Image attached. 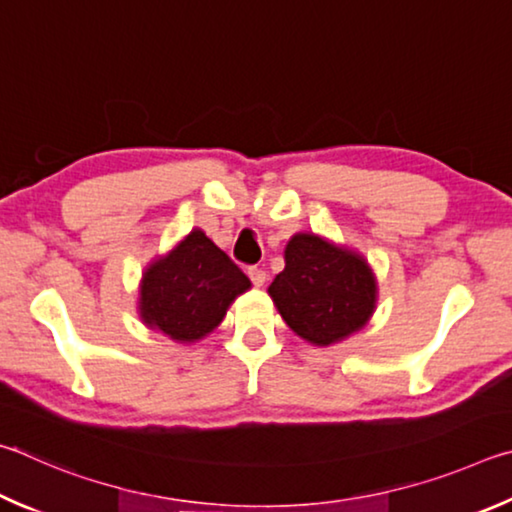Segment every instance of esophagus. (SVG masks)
I'll list each match as a JSON object with an SVG mask.
<instances>
[{
  "label": "esophagus",
  "instance_id": "1",
  "mask_svg": "<svg viewBox=\"0 0 512 512\" xmlns=\"http://www.w3.org/2000/svg\"><path fill=\"white\" fill-rule=\"evenodd\" d=\"M249 279H251V283H254V285H263L265 283V279H267V274H265V270H263V267H249Z\"/></svg>",
  "mask_w": 512,
  "mask_h": 512
}]
</instances>
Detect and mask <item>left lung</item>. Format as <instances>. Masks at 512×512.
Listing matches in <instances>:
<instances>
[{
    "label": "left lung",
    "mask_w": 512,
    "mask_h": 512,
    "mask_svg": "<svg viewBox=\"0 0 512 512\" xmlns=\"http://www.w3.org/2000/svg\"><path fill=\"white\" fill-rule=\"evenodd\" d=\"M375 290L371 267L360 254L315 233H297L285 247V270L267 292L294 333L310 344L330 346L369 321Z\"/></svg>",
    "instance_id": "left-lung-1"
}]
</instances>
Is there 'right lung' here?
Segmentation results:
<instances>
[{
	"label": "right lung",
	"mask_w": 512,
	"mask_h": 512,
	"mask_svg": "<svg viewBox=\"0 0 512 512\" xmlns=\"http://www.w3.org/2000/svg\"><path fill=\"white\" fill-rule=\"evenodd\" d=\"M249 285L245 272L204 231L193 229L143 274L139 315L175 342H195L220 324Z\"/></svg>",
	"instance_id": "add662e5"
}]
</instances>
